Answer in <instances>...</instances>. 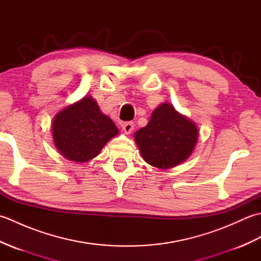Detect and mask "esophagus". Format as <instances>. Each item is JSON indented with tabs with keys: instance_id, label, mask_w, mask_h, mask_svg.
I'll return each instance as SVG.
<instances>
[{
	"instance_id": "obj_1",
	"label": "esophagus",
	"mask_w": 261,
	"mask_h": 261,
	"mask_svg": "<svg viewBox=\"0 0 261 261\" xmlns=\"http://www.w3.org/2000/svg\"><path fill=\"white\" fill-rule=\"evenodd\" d=\"M121 126H122V130H123L126 135H129L134 131L135 123L132 121H129V122H124V123H122Z\"/></svg>"
}]
</instances>
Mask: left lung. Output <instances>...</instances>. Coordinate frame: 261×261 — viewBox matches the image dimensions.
<instances>
[{"label": "left lung", "mask_w": 261, "mask_h": 261, "mask_svg": "<svg viewBox=\"0 0 261 261\" xmlns=\"http://www.w3.org/2000/svg\"><path fill=\"white\" fill-rule=\"evenodd\" d=\"M197 127L164 103L153 111L149 123L135 134L143 159L153 167H175L191 156L197 142Z\"/></svg>", "instance_id": "8db88e82"}]
</instances>
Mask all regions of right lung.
<instances>
[{
	"label": "right lung",
	"instance_id": "add662e5",
	"mask_svg": "<svg viewBox=\"0 0 261 261\" xmlns=\"http://www.w3.org/2000/svg\"><path fill=\"white\" fill-rule=\"evenodd\" d=\"M118 132L113 121L101 113L91 96L64 109L53 122L55 146L64 157L77 163L96 157Z\"/></svg>",
	"mask_w": 261,
	"mask_h": 261
}]
</instances>
